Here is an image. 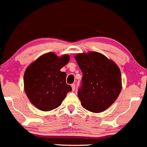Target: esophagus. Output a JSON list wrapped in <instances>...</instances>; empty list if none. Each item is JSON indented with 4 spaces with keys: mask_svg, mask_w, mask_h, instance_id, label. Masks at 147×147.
I'll list each match as a JSON object with an SVG mask.
<instances>
[{
    "mask_svg": "<svg viewBox=\"0 0 147 147\" xmlns=\"http://www.w3.org/2000/svg\"><path fill=\"white\" fill-rule=\"evenodd\" d=\"M71 87H72V90H75V84H71Z\"/></svg>",
    "mask_w": 147,
    "mask_h": 147,
    "instance_id": "esophagus-1",
    "label": "esophagus"
}]
</instances>
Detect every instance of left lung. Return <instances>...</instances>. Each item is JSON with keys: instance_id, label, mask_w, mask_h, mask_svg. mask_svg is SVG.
<instances>
[{"instance_id": "8db88e82", "label": "left lung", "mask_w": 147, "mask_h": 147, "mask_svg": "<svg viewBox=\"0 0 147 147\" xmlns=\"http://www.w3.org/2000/svg\"><path fill=\"white\" fill-rule=\"evenodd\" d=\"M75 59L83 74L77 92L82 106L92 113L103 112L115 102L122 90L119 67L97 52L77 54Z\"/></svg>"}]
</instances>
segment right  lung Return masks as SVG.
<instances>
[{"mask_svg": "<svg viewBox=\"0 0 147 147\" xmlns=\"http://www.w3.org/2000/svg\"><path fill=\"white\" fill-rule=\"evenodd\" d=\"M69 61L68 55L58 57L48 52L26 68L23 77L25 92L38 109L50 111L57 109L72 90L65 82L66 74L60 70Z\"/></svg>", "mask_w": 147, "mask_h": 147, "instance_id": "right-lung-1", "label": "right lung"}]
</instances>
